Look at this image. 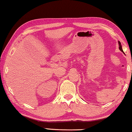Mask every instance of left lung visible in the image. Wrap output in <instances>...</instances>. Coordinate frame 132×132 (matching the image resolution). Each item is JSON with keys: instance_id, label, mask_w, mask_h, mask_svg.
Returning <instances> with one entry per match:
<instances>
[{"instance_id": "obj_1", "label": "left lung", "mask_w": 132, "mask_h": 132, "mask_svg": "<svg viewBox=\"0 0 132 132\" xmlns=\"http://www.w3.org/2000/svg\"><path fill=\"white\" fill-rule=\"evenodd\" d=\"M118 44H119V48H120V50H121V52H123V50H122V46H121V43L120 42V41H118Z\"/></svg>"}]
</instances>
